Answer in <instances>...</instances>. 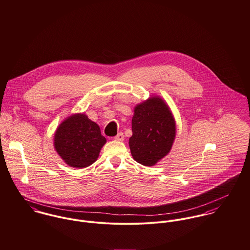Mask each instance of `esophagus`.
<instances>
[{
    "instance_id": "esophagus-1",
    "label": "esophagus",
    "mask_w": 250,
    "mask_h": 250,
    "mask_svg": "<svg viewBox=\"0 0 250 250\" xmlns=\"http://www.w3.org/2000/svg\"><path fill=\"white\" fill-rule=\"evenodd\" d=\"M115 141H118V142H123L124 140H125V136H124V133H122V132H120L115 138H114Z\"/></svg>"
}]
</instances>
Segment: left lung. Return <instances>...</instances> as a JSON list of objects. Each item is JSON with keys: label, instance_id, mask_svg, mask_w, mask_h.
Masks as SVG:
<instances>
[{"label": "left lung", "instance_id": "1", "mask_svg": "<svg viewBox=\"0 0 250 250\" xmlns=\"http://www.w3.org/2000/svg\"><path fill=\"white\" fill-rule=\"evenodd\" d=\"M129 148L133 159L154 166L170 151L176 135L175 120L166 102L151 96L134 107Z\"/></svg>", "mask_w": 250, "mask_h": 250}]
</instances>
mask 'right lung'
I'll return each instance as SVG.
<instances>
[{
    "instance_id": "right-lung-1",
    "label": "right lung",
    "mask_w": 250,
    "mask_h": 250,
    "mask_svg": "<svg viewBox=\"0 0 250 250\" xmlns=\"http://www.w3.org/2000/svg\"><path fill=\"white\" fill-rule=\"evenodd\" d=\"M105 143L98 124L84 113H75L63 120L54 136L57 154L68 166L76 168L95 163Z\"/></svg>"
}]
</instances>
